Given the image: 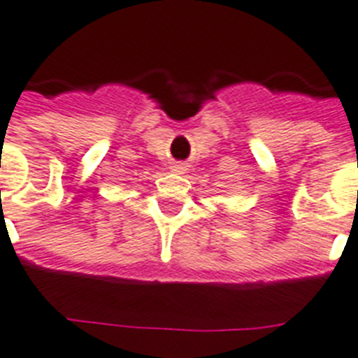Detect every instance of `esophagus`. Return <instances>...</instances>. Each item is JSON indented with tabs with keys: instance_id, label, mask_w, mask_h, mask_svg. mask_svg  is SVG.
<instances>
[{
	"instance_id": "1",
	"label": "esophagus",
	"mask_w": 358,
	"mask_h": 358,
	"mask_svg": "<svg viewBox=\"0 0 358 358\" xmlns=\"http://www.w3.org/2000/svg\"><path fill=\"white\" fill-rule=\"evenodd\" d=\"M171 170L176 171V173H187L188 164L187 162H176V164L171 166Z\"/></svg>"
}]
</instances>
